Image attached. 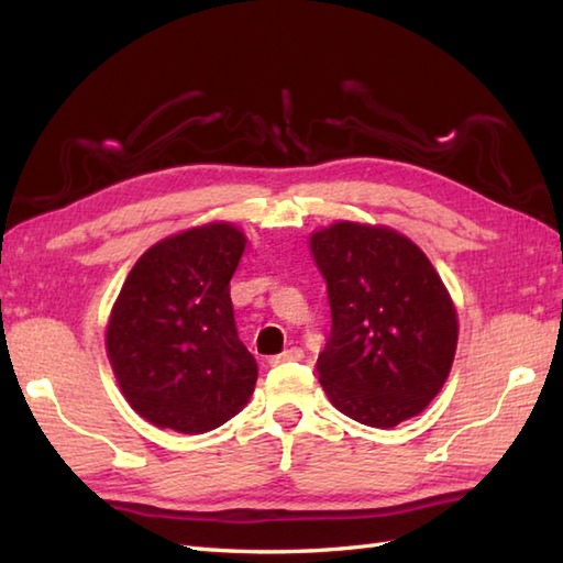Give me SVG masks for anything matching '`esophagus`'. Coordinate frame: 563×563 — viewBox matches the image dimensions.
Here are the masks:
<instances>
[{
  "mask_svg": "<svg viewBox=\"0 0 563 563\" xmlns=\"http://www.w3.org/2000/svg\"><path fill=\"white\" fill-rule=\"evenodd\" d=\"M302 357H305L302 349H288V351L278 353V355H273L268 363L271 365H280V363H290V361H302Z\"/></svg>",
  "mask_w": 563,
  "mask_h": 563,
  "instance_id": "34e87169",
  "label": "esophagus"
}]
</instances>
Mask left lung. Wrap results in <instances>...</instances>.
Returning <instances> with one entry per match:
<instances>
[{"mask_svg":"<svg viewBox=\"0 0 563 563\" xmlns=\"http://www.w3.org/2000/svg\"><path fill=\"white\" fill-rule=\"evenodd\" d=\"M331 333L321 387L357 423L394 428L421 413L450 375L457 314L440 275L409 239L355 222L317 232Z\"/></svg>","mask_w":563,"mask_h":563,"instance_id":"left-lung-1","label":"left lung"}]
</instances>
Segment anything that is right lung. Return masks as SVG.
Returning a JSON list of instances; mask_svg holds the SVG:
<instances>
[{
    "instance_id": "add662e5",
    "label": "right lung",
    "mask_w": 563,
    "mask_h": 563,
    "mask_svg": "<svg viewBox=\"0 0 563 563\" xmlns=\"http://www.w3.org/2000/svg\"><path fill=\"white\" fill-rule=\"evenodd\" d=\"M244 246L232 224L196 227L154 244L128 273L106 349L145 421L208 433L249 401L258 365L239 341L230 297Z\"/></svg>"
}]
</instances>
